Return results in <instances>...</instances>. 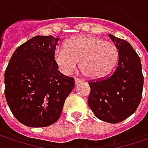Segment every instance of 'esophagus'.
Wrapping results in <instances>:
<instances>
[{"label":"esophagus","mask_w":148,"mask_h":148,"mask_svg":"<svg viewBox=\"0 0 148 148\" xmlns=\"http://www.w3.org/2000/svg\"><path fill=\"white\" fill-rule=\"evenodd\" d=\"M82 81H83V80H82V79H79V78H75V79H74V84H75L76 86H77V85H79V83H81Z\"/></svg>","instance_id":"esophagus-1"}]
</instances>
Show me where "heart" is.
Wrapping results in <instances>:
<instances>
[{
    "label": "heart",
    "instance_id": "1",
    "mask_svg": "<svg viewBox=\"0 0 148 148\" xmlns=\"http://www.w3.org/2000/svg\"><path fill=\"white\" fill-rule=\"evenodd\" d=\"M54 58L63 74H73L80 61L83 74L88 78L100 79L110 74L116 64L118 49L112 42L82 35L70 38L65 46H58Z\"/></svg>",
    "mask_w": 148,
    "mask_h": 148
}]
</instances>
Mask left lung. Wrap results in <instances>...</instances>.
I'll return each instance as SVG.
<instances>
[{
	"instance_id": "obj_1",
	"label": "left lung",
	"mask_w": 148,
	"mask_h": 148,
	"mask_svg": "<svg viewBox=\"0 0 148 148\" xmlns=\"http://www.w3.org/2000/svg\"><path fill=\"white\" fill-rule=\"evenodd\" d=\"M108 35L118 49V63L109 77L89 82L88 105L99 120L116 123L136 110L142 96L144 79L140 59L130 44Z\"/></svg>"
}]
</instances>
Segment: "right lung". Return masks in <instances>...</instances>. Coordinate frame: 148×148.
<instances>
[{"label": "right lung", "mask_w": 148, "mask_h": 148, "mask_svg": "<svg viewBox=\"0 0 148 148\" xmlns=\"http://www.w3.org/2000/svg\"><path fill=\"white\" fill-rule=\"evenodd\" d=\"M59 38L35 36L14 52L5 71V97L22 124L47 127L61 116L74 79L58 71L54 54Z\"/></svg>", "instance_id": "right-lung-1"}]
</instances>
